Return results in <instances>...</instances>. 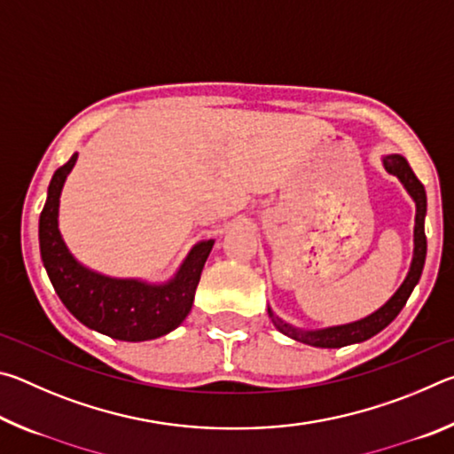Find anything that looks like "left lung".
I'll use <instances>...</instances> for the list:
<instances>
[{
	"mask_svg": "<svg viewBox=\"0 0 454 454\" xmlns=\"http://www.w3.org/2000/svg\"><path fill=\"white\" fill-rule=\"evenodd\" d=\"M382 166L388 174H393L403 184L404 190L409 192V196L414 200L417 206V216H414V250H412V262L409 268V274L403 280L401 286L393 296L384 302L379 310H374L368 317L348 322V325H338L328 328H317V330H302L284 322L280 317H276L274 310L268 306V317L272 318L274 326L280 330L282 334L290 336L292 340H298L302 344H310L317 348H340L348 347V344L364 342L374 334H379L380 330L387 328L393 322L398 312L403 310V306L409 301L411 292L417 286L422 274V266H425L427 258V236H425V216H427V192L420 180L414 176L412 168L406 162V158L401 153H388L382 156Z\"/></svg>",
	"mask_w": 454,
	"mask_h": 454,
	"instance_id": "1",
	"label": "left lung"
}]
</instances>
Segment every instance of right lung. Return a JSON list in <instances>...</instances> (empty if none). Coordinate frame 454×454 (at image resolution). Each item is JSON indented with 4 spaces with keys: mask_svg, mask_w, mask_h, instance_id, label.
I'll return each mask as SVG.
<instances>
[{
    "mask_svg": "<svg viewBox=\"0 0 454 454\" xmlns=\"http://www.w3.org/2000/svg\"><path fill=\"white\" fill-rule=\"evenodd\" d=\"M78 153L51 176L40 216V252L59 301L82 325L116 340H153L178 328L192 310L200 274L214 240L198 242L170 280L114 278L83 266L59 234V196Z\"/></svg>",
    "mask_w": 454,
    "mask_h": 454,
    "instance_id": "obj_1",
    "label": "right lung"
}]
</instances>
